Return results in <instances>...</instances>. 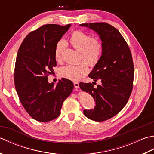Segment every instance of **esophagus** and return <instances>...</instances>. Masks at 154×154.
Segmentation results:
<instances>
[{"instance_id": "34e87169", "label": "esophagus", "mask_w": 154, "mask_h": 154, "mask_svg": "<svg viewBox=\"0 0 154 154\" xmlns=\"http://www.w3.org/2000/svg\"><path fill=\"white\" fill-rule=\"evenodd\" d=\"M73 84H74V87H75V89H79V83H78V82H74Z\"/></svg>"}]
</instances>
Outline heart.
Listing matches in <instances>:
<instances>
[{
    "label": "heart",
    "instance_id": "obj_1",
    "mask_svg": "<svg viewBox=\"0 0 154 154\" xmlns=\"http://www.w3.org/2000/svg\"><path fill=\"white\" fill-rule=\"evenodd\" d=\"M71 45L81 53V57L91 66H94L99 61L103 51V42L99 39H93L89 34L80 30L73 32L69 38ZM65 42L60 40L57 42L55 49V58L60 61L65 50ZM89 72L85 63H80L76 65H66L60 69L59 73L61 77L71 81L80 79Z\"/></svg>",
    "mask_w": 154,
    "mask_h": 154
}]
</instances>
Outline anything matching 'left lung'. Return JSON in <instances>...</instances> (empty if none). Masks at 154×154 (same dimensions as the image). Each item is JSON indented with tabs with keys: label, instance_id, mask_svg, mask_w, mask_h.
Instances as JSON below:
<instances>
[{
	"label": "left lung",
	"instance_id": "8db88e82",
	"mask_svg": "<svg viewBox=\"0 0 154 154\" xmlns=\"http://www.w3.org/2000/svg\"><path fill=\"white\" fill-rule=\"evenodd\" d=\"M99 35L103 51L99 61L89 77L101 84L94 88L93 84L80 83L83 91L89 93L96 105L84 110L85 116L97 122L114 116L126 105L132 93L134 76V64L130 48L116 28L105 22L82 24Z\"/></svg>",
	"mask_w": 154,
	"mask_h": 154
}]
</instances>
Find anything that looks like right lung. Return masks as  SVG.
I'll return each instance as SVG.
<instances>
[{"mask_svg":"<svg viewBox=\"0 0 154 154\" xmlns=\"http://www.w3.org/2000/svg\"><path fill=\"white\" fill-rule=\"evenodd\" d=\"M71 24L44 25L28 34L16 57L14 84L19 99L32 119L46 122L60 116L63 101L73 89L65 78L55 85L48 81L57 65L55 49Z\"/></svg>","mask_w":154,"mask_h":154,"instance_id":"add662e5","label":"right lung"}]
</instances>
